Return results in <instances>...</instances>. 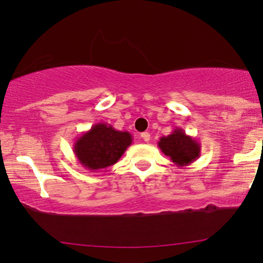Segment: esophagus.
Listing matches in <instances>:
<instances>
[{
	"label": "esophagus",
	"instance_id": "34e87169",
	"mask_svg": "<svg viewBox=\"0 0 263 263\" xmlns=\"http://www.w3.org/2000/svg\"><path fill=\"white\" fill-rule=\"evenodd\" d=\"M141 138H142L143 141H149V139H151V135H149V133H147V132L142 133V134H141Z\"/></svg>",
	"mask_w": 263,
	"mask_h": 263
}]
</instances>
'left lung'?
<instances>
[{
  "mask_svg": "<svg viewBox=\"0 0 263 263\" xmlns=\"http://www.w3.org/2000/svg\"><path fill=\"white\" fill-rule=\"evenodd\" d=\"M161 152L170 158L176 166H188L200 157L201 145L193 136L186 135L182 129H175L171 134L160 138L158 142Z\"/></svg>",
  "mask_w": 263,
  "mask_h": 263,
  "instance_id": "8db88e82",
  "label": "left lung"
}]
</instances>
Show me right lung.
<instances>
[{
  "instance_id": "add662e5",
  "label": "right lung",
  "mask_w": 263,
  "mask_h": 263,
  "mask_svg": "<svg viewBox=\"0 0 263 263\" xmlns=\"http://www.w3.org/2000/svg\"><path fill=\"white\" fill-rule=\"evenodd\" d=\"M132 143L130 133L117 130L112 125L100 122L78 136L73 151L82 166L98 171L116 164Z\"/></svg>"
}]
</instances>
